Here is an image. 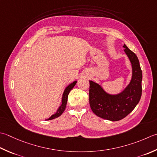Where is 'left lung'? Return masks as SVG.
I'll use <instances>...</instances> for the list:
<instances>
[{"label":"left lung","instance_id":"8db88e82","mask_svg":"<svg viewBox=\"0 0 157 157\" xmlns=\"http://www.w3.org/2000/svg\"><path fill=\"white\" fill-rule=\"evenodd\" d=\"M123 48L132 66L131 82L123 91L117 94H110L99 84L89 81V103L92 111L99 117L111 121H118L129 114L142 96V71L139 60L125 44Z\"/></svg>","mask_w":157,"mask_h":157}]
</instances>
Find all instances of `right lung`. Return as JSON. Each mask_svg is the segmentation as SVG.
<instances>
[{
    "label": "right lung",
    "mask_w": 157,
    "mask_h": 157,
    "mask_svg": "<svg viewBox=\"0 0 157 157\" xmlns=\"http://www.w3.org/2000/svg\"><path fill=\"white\" fill-rule=\"evenodd\" d=\"M77 81L73 82L71 84H70L68 86H67L65 90H64L63 94V97H62V104H61L60 106L58 107V109L57 110V112L54 113V114L52 115L51 117L49 118L48 119L45 120V121H50V120L54 119L56 118L59 117V116L62 114L63 112L64 111V109L66 108V105H67V99H68V94L69 93V92L71 90V89L75 86V85L76 84Z\"/></svg>",
    "instance_id": "obj_1"
}]
</instances>
